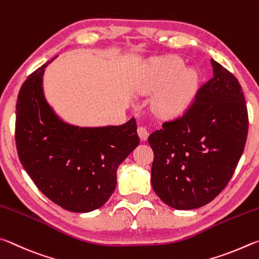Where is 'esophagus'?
Returning <instances> with one entry per match:
<instances>
[{
    "mask_svg": "<svg viewBox=\"0 0 259 259\" xmlns=\"http://www.w3.org/2000/svg\"><path fill=\"white\" fill-rule=\"evenodd\" d=\"M138 134L140 139H141V141H146V140L148 139L149 137V131L147 130V127L144 126H139L138 128Z\"/></svg>",
    "mask_w": 259,
    "mask_h": 259,
    "instance_id": "1",
    "label": "esophagus"
}]
</instances>
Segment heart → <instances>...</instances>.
Returning <instances> with one entry per match:
<instances>
[{"label":"heart","mask_w":259,"mask_h":259,"mask_svg":"<svg viewBox=\"0 0 259 259\" xmlns=\"http://www.w3.org/2000/svg\"><path fill=\"white\" fill-rule=\"evenodd\" d=\"M183 63L178 59H165L153 65L139 85V91L144 93L156 92L164 87L182 70ZM197 84V74L189 69L176 77L164 90L160 91L152 101V107L158 115L174 117L187 107L191 93Z\"/></svg>","instance_id":"1"}]
</instances>
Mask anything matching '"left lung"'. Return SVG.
Returning <instances> with one entry per match:
<instances>
[{
	"instance_id": "1",
	"label": "left lung",
	"mask_w": 259,
	"mask_h": 259,
	"mask_svg": "<svg viewBox=\"0 0 259 259\" xmlns=\"http://www.w3.org/2000/svg\"><path fill=\"white\" fill-rule=\"evenodd\" d=\"M212 78L179 119L162 124L148 141L155 153L151 184L179 210L210 202L232 178L248 133V112L238 79L210 60Z\"/></svg>"
}]
</instances>
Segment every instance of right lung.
Masks as SVG:
<instances>
[{"mask_svg":"<svg viewBox=\"0 0 259 259\" xmlns=\"http://www.w3.org/2000/svg\"><path fill=\"white\" fill-rule=\"evenodd\" d=\"M56 58L27 77L18 94V156L50 200L69 211L89 212L111 197L118 166L140 144L137 120L99 127L63 120L50 106L43 90L45 68Z\"/></svg>","mask_w":259,"mask_h":259,"instance_id":"right-lung-1","label":"right lung"}]
</instances>
